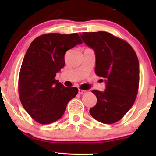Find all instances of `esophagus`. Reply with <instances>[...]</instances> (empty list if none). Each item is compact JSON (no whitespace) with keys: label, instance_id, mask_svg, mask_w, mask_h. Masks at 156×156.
Instances as JSON below:
<instances>
[{"label":"esophagus","instance_id":"1","mask_svg":"<svg viewBox=\"0 0 156 156\" xmlns=\"http://www.w3.org/2000/svg\"><path fill=\"white\" fill-rule=\"evenodd\" d=\"M86 92H87V91H86V90H82V89H78V94H84Z\"/></svg>","mask_w":156,"mask_h":156}]
</instances>
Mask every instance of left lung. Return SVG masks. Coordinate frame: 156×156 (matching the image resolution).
I'll list each match as a JSON object with an SVG mask.
<instances>
[{"instance_id": "obj_1", "label": "left lung", "mask_w": 156, "mask_h": 156, "mask_svg": "<svg viewBox=\"0 0 156 156\" xmlns=\"http://www.w3.org/2000/svg\"><path fill=\"white\" fill-rule=\"evenodd\" d=\"M82 40L95 53V73L105 83L103 92L93 90L97 103L89 113L96 120L112 124L130 110L137 95L139 64L125 41L105 31L84 32Z\"/></svg>"}]
</instances>
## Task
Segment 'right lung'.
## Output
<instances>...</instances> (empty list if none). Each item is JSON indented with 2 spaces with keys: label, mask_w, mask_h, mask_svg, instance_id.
Masks as SVG:
<instances>
[{
  "label": "right lung",
  "mask_w": 156,
  "mask_h": 156,
  "mask_svg": "<svg viewBox=\"0 0 156 156\" xmlns=\"http://www.w3.org/2000/svg\"><path fill=\"white\" fill-rule=\"evenodd\" d=\"M80 44L77 33L47 34L36 38L27 50L20 72L19 94L23 106L37 122L58 120L76 96V87H65L55 77L64 67L66 52Z\"/></svg>",
  "instance_id": "add662e5"
}]
</instances>
